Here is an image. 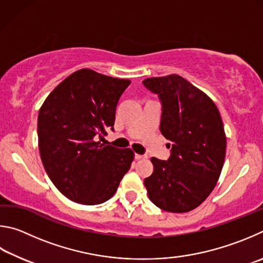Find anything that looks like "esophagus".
Listing matches in <instances>:
<instances>
[{"label": "esophagus", "instance_id": "obj_1", "mask_svg": "<svg viewBox=\"0 0 263 263\" xmlns=\"http://www.w3.org/2000/svg\"><path fill=\"white\" fill-rule=\"evenodd\" d=\"M146 155H139V154H135V159L137 160H141V159H146Z\"/></svg>", "mask_w": 263, "mask_h": 263}]
</instances>
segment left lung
<instances>
[{"label": "left lung", "instance_id": "1", "mask_svg": "<svg viewBox=\"0 0 263 263\" xmlns=\"http://www.w3.org/2000/svg\"><path fill=\"white\" fill-rule=\"evenodd\" d=\"M162 104L159 129L170 141L167 160L153 157L144 179L150 201L168 213H187L203 202L222 172L227 137L219 110L204 92L179 75L146 78Z\"/></svg>", "mask_w": 263, "mask_h": 263}]
</instances>
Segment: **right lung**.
<instances>
[{
    "label": "right lung",
    "instance_id": "add662e5",
    "mask_svg": "<svg viewBox=\"0 0 263 263\" xmlns=\"http://www.w3.org/2000/svg\"><path fill=\"white\" fill-rule=\"evenodd\" d=\"M129 84V80L81 69L60 83L41 106L40 157L54 186L69 200L103 203L130 168V149L97 142L108 129L114 130L118 101Z\"/></svg>",
    "mask_w": 263,
    "mask_h": 263
}]
</instances>
